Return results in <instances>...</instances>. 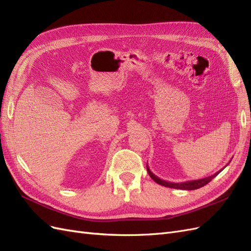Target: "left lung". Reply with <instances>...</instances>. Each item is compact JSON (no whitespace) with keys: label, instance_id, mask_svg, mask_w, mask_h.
<instances>
[{"label":"left lung","instance_id":"left-lung-1","mask_svg":"<svg viewBox=\"0 0 251 251\" xmlns=\"http://www.w3.org/2000/svg\"><path fill=\"white\" fill-rule=\"evenodd\" d=\"M224 169V168H223ZM222 169V170H223ZM147 170H148V173L151 176V178L153 179L156 183L160 184L162 186H165V187H171V188H177V189H186V191H194V189H197V188H200L204 185H206L209 181H211L212 179H214L218 174H220L222 172V170H220L219 172H217L216 174L211 175V176L209 177H205V178H202V179H198V180H192V181H185V182H178V183H176V182H169V181H165V180H162L159 177H157L156 175H154L153 173L151 172V170L149 169V166L147 164Z\"/></svg>","mask_w":251,"mask_h":251}]
</instances>
